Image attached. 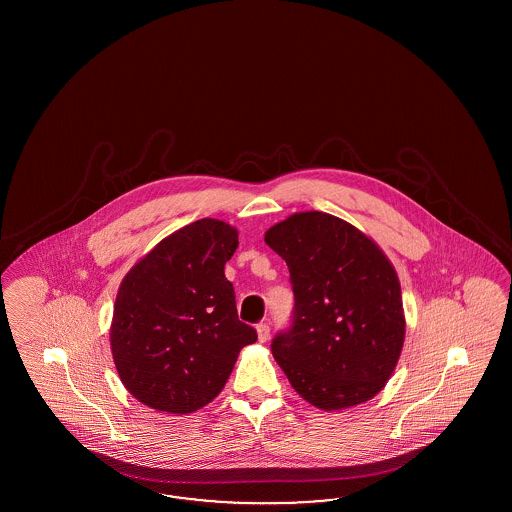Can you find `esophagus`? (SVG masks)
<instances>
[{"instance_id": "34e87169", "label": "esophagus", "mask_w": 512, "mask_h": 512, "mask_svg": "<svg viewBox=\"0 0 512 512\" xmlns=\"http://www.w3.org/2000/svg\"><path fill=\"white\" fill-rule=\"evenodd\" d=\"M257 336H259V341H266L270 338V326L268 323H259L257 325Z\"/></svg>"}]
</instances>
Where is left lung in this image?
Masks as SVG:
<instances>
[{
  "instance_id": "8db88e82",
  "label": "left lung",
  "mask_w": 512,
  "mask_h": 512,
  "mask_svg": "<svg viewBox=\"0 0 512 512\" xmlns=\"http://www.w3.org/2000/svg\"><path fill=\"white\" fill-rule=\"evenodd\" d=\"M289 266L293 323L272 355L311 405L340 411L387 385L405 338L400 279L383 249L325 212H300L264 234Z\"/></svg>"
}]
</instances>
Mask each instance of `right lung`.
Returning a JSON list of instances; mask_svg holds the SVG:
<instances>
[{
  "mask_svg": "<svg viewBox=\"0 0 512 512\" xmlns=\"http://www.w3.org/2000/svg\"><path fill=\"white\" fill-rule=\"evenodd\" d=\"M238 231L204 217L163 238L122 279L110 349L124 387L155 411L186 415L225 387L244 345L257 341L238 319L225 263Z\"/></svg>",
  "mask_w": 512,
  "mask_h": 512,
  "instance_id": "right-lung-1",
  "label": "right lung"
}]
</instances>
